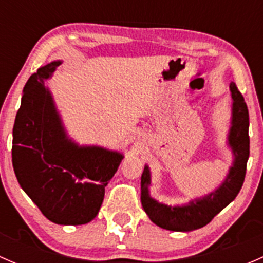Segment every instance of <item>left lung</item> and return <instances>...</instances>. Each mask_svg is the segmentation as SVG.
Instances as JSON below:
<instances>
[{"instance_id": "obj_1", "label": "left lung", "mask_w": 263, "mask_h": 263, "mask_svg": "<svg viewBox=\"0 0 263 263\" xmlns=\"http://www.w3.org/2000/svg\"><path fill=\"white\" fill-rule=\"evenodd\" d=\"M233 98V126L229 144L235 155L234 165L221 187L208 197L192 201L188 206L171 208L156 202L148 196L150 172L145 166L141 176V203L151 221L158 227L176 232H190L208 225L239 193L245 182L247 160L249 158V115L245 98L234 82L230 84Z\"/></svg>"}]
</instances>
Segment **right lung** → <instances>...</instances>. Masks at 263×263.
Returning <instances> with one entry per match:
<instances>
[{
  "instance_id": "1",
  "label": "right lung",
  "mask_w": 263,
  "mask_h": 263,
  "mask_svg": "<svg viewBox=\"0 0 263 263\" xmlns=\"http://www.w3.org/2000/svg\"><path fill=\"white\" fill-rule=\"evenodd\" d=\"M60 63L38 68L24 86L12 129V166L18 184L47 219L81 225L99 213L105 185L122 155L102 147H78L66 139L44 87Z\"/></svg>"
}]
</instances>
